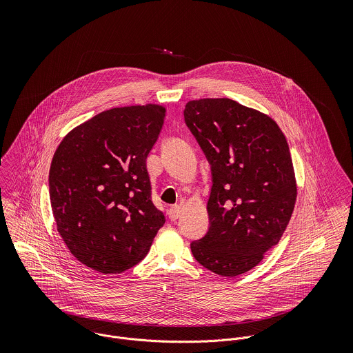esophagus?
<instances>
[{
  "mask_svg": "<svg viewBox=\"0 0 353 353\" xmlns=\"http://www.w3.org/2000/svg\"><path fill=\"white\" fill-rule=\"evenodd\" d=\"M181 213H182L181 212V206L179 205H174L168 210V217H170L171 221H175V220H178L181 217Z\"/></svg>",
  "mask_w": 353,
  "mask_h": 353,
  "instance_id": "1",
  "label": "esophagus"
}]
</instances>
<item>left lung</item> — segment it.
Here are the masks:
<instances>
[{
    "label": "left lung",
    "mask_w": 353,
    "mask_h": 353,
    "mask_svg": "<svg viewBox=\"0 0 353 353\" xmlns=\"http://www.w3.org/2000/svg\"><path fill=\"white\" fill-rule=\"evenodd\" d=\"M185 122L212 170L209 230L192 242L208 270L235 277L281 239L298 186L287 139L274 119L228 98L186 103Z\"/></svg>",
    "instance_id": "obj_1"
}]
</instances>
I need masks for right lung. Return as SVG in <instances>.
I'll list each match as a JSON object with an SVG mask.
<instances>
[{"instance_id": "right-lung-1", "label": "right lung", "mask_w": 353, "mask_h": 353, "mask_svg": "<svg viewBox=\"0 0 353 353\" xmlns=\"http://www.w3.org/2000/svg\"><path fill=\"white\" fill-rule=\"evenodd\" d=\"M159 104L115 107L72 129L51 160L57 231L85 266L104 274L137 265L165 223L153 205L147 157L164 123Z\"/></svg>"}]
</instances>
